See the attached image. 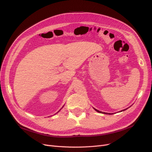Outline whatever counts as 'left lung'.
Wrapping results in <instances>:
<instances>
[{
  "label": "left lung",
  "mask_w": 152,
  "mask_h": 152,
  "mask_svg": "<svg viewBox=\"0 0 152 152\" xmlns=\"http://www.w3.org/2000/svg\"><path fill=\"white\" fill-rule=\"evenodd\" d=\"M94 109L95 110V111H97V112H99V113H104V114H108V115H111V113H105V112H102V111H99V110H97V109H95V108H94ZM127 108H126V109H124V110H122L121 111H124V110H127ZM113 113H111V115H112Z\"/></svg>",
  "instance_id": "left-lung-1"
}]
</instances>
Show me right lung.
Segmentation results:
<instances>
[{"label":"right lung","mask_w":152,"mask_h":152,"mask_svg":"<svg viewBox=\"0 0 152 152\" xmlns=\"http://www.w3.org/2000/svg\"><path fill=\"white\" fill-rule=\"evenodd\" d=\"M63 107H64V106H63V107H62V108H63ZM60 110H61V109H60ZM60 110H59V111H58V112H59V111H60ZM58 112H57V113H58Z\"/></svg>","instance_id":"add662e5"}]
</instances>
